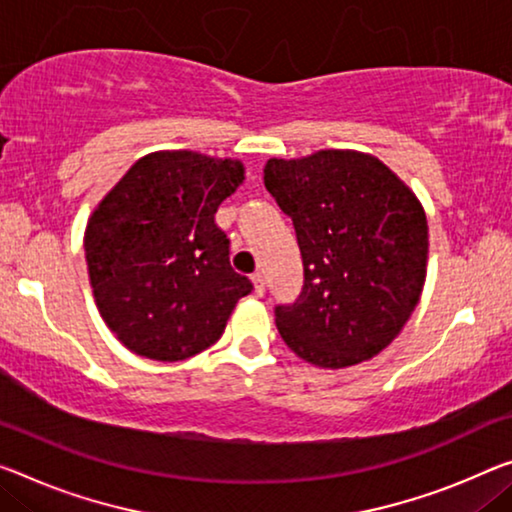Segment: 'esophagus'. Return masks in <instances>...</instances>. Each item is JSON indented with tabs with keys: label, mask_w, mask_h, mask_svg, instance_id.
I'll return each mask as SVG.
<instances>
[{
	"label": "esophagus",
	"mask_w": 512,
	"mask_h": 512,
	"mask_svg": "<svg viewBox=\"0 0 512 512\" xmlns=\"http://www.w3.org/2000/svg\"><path fill=\"white\" fill-rule=\"evenodd\" d=\"M251 283H254V293H256L258 297H263V293H265V279H263V274H261V272L251 274Z\"/></svg>",
	"instance_id": "1"
}]
</instances>
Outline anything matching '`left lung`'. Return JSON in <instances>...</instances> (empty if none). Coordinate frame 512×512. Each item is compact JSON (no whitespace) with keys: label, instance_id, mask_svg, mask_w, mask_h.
<instances>
[{"label":"left lung","instance_id":"8db88e82","mask_svg":"<svg viewBox=\"0 0 512 512\" xmlns=\"http://www.w3.org/2000/svg\"><path fill=\"white\" fill-rule=\"evenodd\" d=\"M267 192L295 224L304 288L277 306V329L318 368L373 359L419 304L428 267V219L416 194L375 155L359 151L272 157Z\"/></svg>","mask_w":512,"mask_h":512}]
</instances>
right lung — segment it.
I'll return each instance as SVG.
<instances>
[{
  "label": "right lung",
  "instance_id": "right-lung-1",
  "mask_svg": "<svg viewBox=\"0 0 512 512\" xmlns=\"http://www.w3.org/2000/svg\"><path fill=\"white\" fill-rule=\"evenodd\" d=\"M245 164L196 151H155L132 164L84 231L93 300L139 357L180 361L224 334L251 281L229 263L215 212Z\"/></svg>",
  "mask_w": 512,
  "mask_h": 512
}]
</instances>
